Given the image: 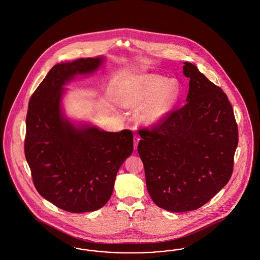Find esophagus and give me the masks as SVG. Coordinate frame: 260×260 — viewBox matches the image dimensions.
Listing matches in <instances>:
<instances>
[{
    "instance_id": "34e87169",
    "label": "esophagus",
    "mask_w": 260,
    "mask_h": 260,
    "mask_svg": "<svg viewBox=\"0 0 260 260\" xmlns=\"http://www.w3.org/2000/svg\"><path fill=\"white\" fill-rule=\"evenodd\" d=\"M139 142H140V138L138 136H134V149H137Z\"/></svg>"
}]
</instances>
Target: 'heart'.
<instances>
[{"instance_id": "heart-1", "label": "heart", "mask_w": 260, "mask_h": 260, "mask_svg": "<svg viewBox=\"0 0 260 260\" xmlns=\"http://www.w3.org/2000/svg\"><path fill=\"white\" fill-rule=\"evenodd\" d=\"M181 93L177 80L156 75L143 76L120 95V105L126 109H142L140 120L147 126L161 122L172 111Z\"/></svg>"}]
</instances>
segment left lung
<instances>
[{
	"label": "left lung",
	"instance_id": "8db88e82",
	"mask_svg": "<svg viewBox=\"0 0 260 260\" xmlns=\"http://www.w3.org/2000/svg\"><path fill=\"white\" fill-rule=\"evenodd\" d=\"M186 104L151 129H140L138 152L147 191L158 207L182 213L210 201L229 181L238 127L225 93L184 62Z\"/></svg>",
	"mask_w": 260,
	"mask_h": 260
}]
</instances>
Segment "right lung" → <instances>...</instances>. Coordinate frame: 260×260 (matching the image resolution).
<instances>
[{
  "label": "right lung",
  "instance_id": "right-lung-1",
  "mask_svg": "<svg viewBox=\"0 0 260 260\" xmlns=\"http://www.w3.org/2000/svg\"><path fill=\"white\" fill-rule=\"evenodd\" d=\"M104 60L80 58L57 64L29 101L24 150L35 187L70 213L105 206L118 169L133 152L132 131L106 132L89 123L76 124L62 110L64 86L78 75L93 74Z\"/></svg>",
  "mask_w": 260,
  "mask_h": 260
}]
</instances>
